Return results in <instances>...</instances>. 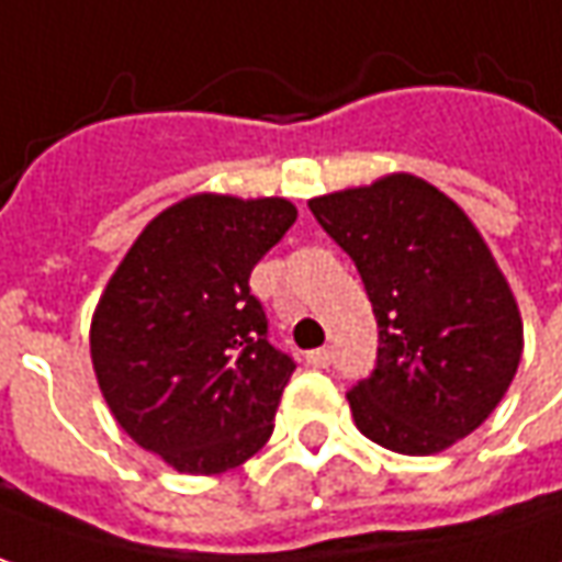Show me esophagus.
I'll use <instances>...</instances> for the list:
<instances>
[{"instance_id":"1","label":"esophagus","mask_w":562,"mask_h":562,"mask_svg":"<svg viewBox=\"0 0 562 562\" xmlns=\"http://www.w3.org/2000/svg\"><path fill=\"white\" fill-rule=\"evenodd\" d=\"M307 362H311L313 369H326V366L331 362V350L329 347H316V350L307 353Z\"/></svg>"}]
</instances>
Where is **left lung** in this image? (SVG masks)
I'll return each instance as SVG.
<instances>
[{"label":"left lung","mask_w":562,"mask_h":562,"mask_svg":"<svg viewBox=\"0 0 562 562\" xmlns=\"http://www.w3.org/2000/svg\"><path fill=\"white\" fill-rule=\"evenodd\" d=\"M353 258L378 319V366L347 393L362 437L437 456L490 418L517 375L522 316L483 233L409 171L307 200Z\"/></svg>","instance_id":"obj_1"}]
</instances>
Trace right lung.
Listing matches in <instances>:
<instances>
[{"label": "right lung", "mask_w": 562, "mask_h": 562, "mask_svg": "<svg viewBox=\"0 0 562 562\" xmlns=\"http://www.w3.org/2000/svg\"><path fill=\"white\" fill-rule=\"evenodd\" d=\"M295 217L285 196H184L137 233L98 297V387L116 425L178 473L239 468L273 434L295 362L267 341L249 277Z\"/></svg>", "instance_id": "1"}]
</instances>
